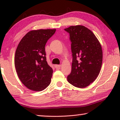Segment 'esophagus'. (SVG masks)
<instances>
[{
  "label": "esophagus",
  "mask_w": 120,
  "mask_h": 120,
  "mask_svg": "<svg viewBox=\"0 0 120 120\" xmlns=\"http://www.w3.org/2000/svg\"><path fill=\"white\" fill-rule=\"evenodd\" d=\"M55 68H56V69H60V65L56 64V65H55Z\"/></svg>",
  "instance_id": "esophagus-1"
}]
</instances>
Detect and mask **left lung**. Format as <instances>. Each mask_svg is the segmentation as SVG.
Masks as SVG:
<instances>
[{
	"mask_svg": "<svg viewBox=\"0 0 120 120\" xmlns=\"http://www.w3.org/2000/svg\"><path fill=\"white\" fill-rule=\"evenodd\" d=\"M64 30L69 34L73 57L71 71L67 80L76 87H86L99 74L103 60L101 45L93 32L85 26H70Z\"/></svg>",
	"mask_w": 120,
	"mask_h": 120,
	"instance_id": "1",
	"label": "left lung"
}]
</instances>
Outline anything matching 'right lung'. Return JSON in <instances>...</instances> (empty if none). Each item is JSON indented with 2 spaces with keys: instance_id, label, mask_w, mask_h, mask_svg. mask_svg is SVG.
Listing matches in <instances>:
<instances>
[{
  "instance_id": "add662e5",
  "label": "right lung",
  "mask_w": 120,
  "mask_h": 120,
  "mask_svg": "<svg viewBox=\"0 0 120 120\" xmlns=\"http://www.w3.org/2000/svg\"><path fill=\"white\" fill-rule=\"evenodd\" d=\"M55 32V29L31 30L16 49L15 66L17 75L23 84L33 91H42L50 84L53 70L46 61L45 47Z\"/></svg>"
}]
</instances>
